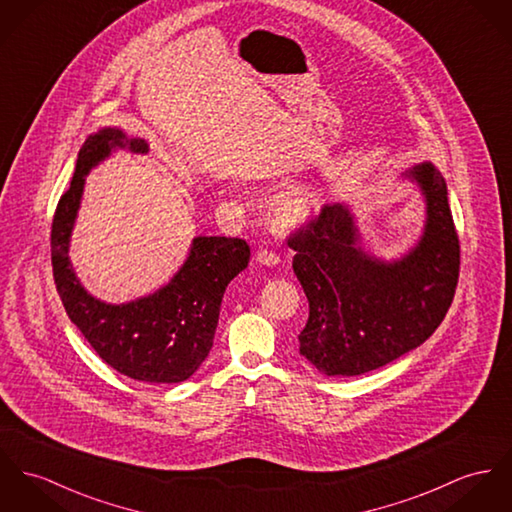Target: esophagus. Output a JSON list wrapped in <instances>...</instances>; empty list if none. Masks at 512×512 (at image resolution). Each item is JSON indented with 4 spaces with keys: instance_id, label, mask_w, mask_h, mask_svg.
<instances>
[{
    "instance_id": "esophagus-1",
    "label": "esophagus",
    "mask_w": 512,
    "mask_h": 512,
    "mask_svg": "<svg viewBox=\"0 0 512 512\" xmlns=\"http://www.w3.org/2000/svg\"><path fill=\"white\" fill-rule=\"evenodd\" d=\"M255 261H257L259 265H265V267H275L276 263L280 261V257L276 255L275 251H269V249H261V251H257V255H255Z\"/></svg>"
}]
</instances>
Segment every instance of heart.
<instances>
[{
    "mask_svg": "<svg viewBox=\"0 0 512 512\" xmlns=\"http://www.w3.org/2000/svg\"><path fill=\"white\" fill-rule=\"evenodd\" d=\"M317 204V197L310 191H296L278 198L273 206L275 222L278 226H298L314 214Z\"/></svg>",
    "mask_w": 512,
    "mask_h": 512,
    "instance_id": "obj_1",
    "label": "heart"
}]
</instances>
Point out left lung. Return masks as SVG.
<instances>
[{
	"label": "left lung",
	"instance_id": "left-lung-1",
	"mask_svg": "<svg viewBox=\"0 0 512 512\" xmlns=\"http://www.w3.org/2000/svg\"><path fill=\"white\" fill-rule=\"evenodd\" d=\"M419 185L427 220L409 253L372 257L347 204H325L288 237L292 269L310 317L298 335L300 354L327 376H358L423 345L448 312L460 273V239L446 181L433 163L405 173Z\"/></svg>",
	"mask_w": 512,
	"mask_h": 512
}]
</instances>
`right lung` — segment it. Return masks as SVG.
Here are the masks:
<instances>
[{
    "instance_id": "1",
    "label": "right lung",
    "mask_w": 512,
    "mask_h": 512,
    "mask_svg": "<svg viewBox=\"0 0 512 512\" xmlns=\"http://www.w3.org/2000/svg\"><path fill=\"white\" fill-rule=\"evenodd\" d=\"M117 148L146 154L142 138L118 128L91 134L79 150L70 189L58 200L52 220V271L66 314L109 366L150 384H179L191 378L212 349L226 286L249 263V245L239 237L198 236L183 267L154 294L105 304L79 282L70 263L85 175Z\"/></svg>"
}]
</instances>
